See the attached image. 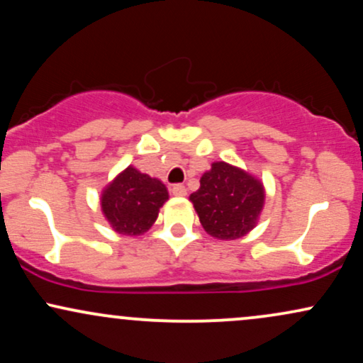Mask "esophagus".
Listing matches in <instances>:
<instances>
[{"mask_svg": "<svg viewBox=\"0 0 363 363\" xmlns=\"http://www.w3.org/2000/svg\"><path fill=\"white\" fill-rule=\"evenodd\" d=\"M170 191H172L174 196H179V198H182V196L187 194L186 186H182V184H174L172 189H170Z\"/></svg>", "mask_w": 363, "mask_h": 363, "instance_id": "esophagus-1", "label": "esophagus"}]
</instances>
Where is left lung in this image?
<instances>
[{"instance_id": "left-lung-1", "label": "left lung", "mask_w": 363, "mask_h": 363, "mask_svg": "<svg viewBox=\"0 0 363 363\" xmlns=\"http://www.w3.org/2000/svg\"><path fill=\"white\" fill-rule=\"evenodd\" d=\"M264 196L259 179L227 162H213L189 199L206 234L235 240L256 227Z\"/></svg>"}]
</instances>
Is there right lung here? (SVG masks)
I'll return each instance as SVG.
<instances>
[{"label":"right lung","instance_id":"obj_1","mask_svg":"<svg viewBox=\"0 0 363 363\" xmlns=\"http://www.w3.org/2000/svg\"><path fill=\"white\" fill-rule=\"evenodd\" d=\"M167 199L164 182L129 165L102 191L101 206L118 234L135 237L145 234L155 223L158 210Z\"/></svg>","mask_w":363,"mask_h":363}]
</instances>
